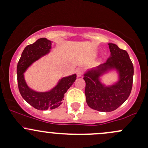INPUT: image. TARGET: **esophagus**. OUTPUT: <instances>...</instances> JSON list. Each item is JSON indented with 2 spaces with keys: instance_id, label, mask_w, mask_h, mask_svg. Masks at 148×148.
Listing matches in <instances>:
<instances>
[{
  "instance_id": "34e87169",
  "label": "esophagus",
  "mask_w": 148,
  "mask_h": 148,
  "mask_svg": "<svg viewBox=\"0 0 148 148\" xmlns=\"http://www.w3.org/2000/svg\"><path fill=\"white\" fill-rule=\"evenodd\" d=\"M76 73H77V77H81L83 74V69H81V68H78L76 71Z\"/></svg>"
}]
</instances>
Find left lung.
I'll list each match as a JSON object with an SVG mask.
<instances>
[{
	"label": "left lung",
	"instance_id": "left-lung-1",
	"mask_svg": "<svg viewBox=\"0 0 148 148\" xmlns=\"http://www.w3.org/2000/svg\"><path fill=\"white\" fill-rule=\"evenodd\" d=\"M108 47L111 54L106 62L84 74L87 104L92 109L101 112L114 111L127 100L131 92L134 74L126 51L113 43H108ZM114 71L118 75L117 82L110 85L103 83L102 76Z\"/></svg>",
	"mask_w": 148,
	"mask_h": 148
}]
</instances>
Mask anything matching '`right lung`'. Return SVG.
I'll list each match as a JSON object with an SVG mask.
<instances>
[{"mask_svg":"<svg viewBox=\"0 0 148 148\" xmlns=\"http://www.w3.org/2000/svg\"><path fill=\"white\" fill-rule=\"evenodd\" d=\"M51 49L52 41L45 37L38 39L35 43L25 48L17 66L18 88L22 97L29 105L40 111L54 109L60 106L64 94L77 79L76 74L62 77L55 86L47 91H35L27 85L24 73L34 62L49 54Z\"/></svg>","mask_w":148,"mask_h":148,"instance_id":"right-lung-1","label":"right lung"}]
</instances>
